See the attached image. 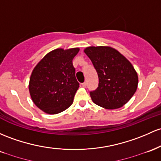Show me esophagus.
Masks as SVG:
<instances>
[{
    "label": "esophagus",
    "mask_w": 161,
    "mask_h": 161,
    "mask_svg": "<svg viewBox=\"0 0 161 161\" xmlns=\"http://www.w3.org/2000/svg\"><path fill=\"white\" fill-rule=\"evenodd\" d=\"M86 86H87V82H83V83H82V87L86 88Z\"/></svg>",
    "instance_id": "1"
}]
</instances>
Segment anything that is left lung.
Returning <instances> with one entry per match:
<instances>
[{
	"label": "left lung",
	"instance_id": "8db88e82",
	"mask_svg": "<svg viewBox=\"0 0 161 161\" xmlns=\"http://www.w3.org/2000/svg\"><path fill=\"white\" fill-rule=\"evenodd\" d=\"M85 53L91 59L98 76V86L90 92L95 104L105 109L122 107L137 90L138 76L135 68L117 49L89 47Z\"/></svg>",
	"mask_w": 161,
	"mask_h": 161
}]
</instances>
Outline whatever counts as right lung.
<instances>
[{"mask_svg": "<svg viewBox=\"0 0 161 161\" xmlns=\"http://www.w3.org/2000/svg\"><path fill=\"white\" fill-rule=\"evenodd\" d=\"M79 48L56 49L46 55L32 72L29 82L33 103L47 114L63 112L73 102L79 83L72 59Z\"/></svg>", "mask_w": 161, "mask_h": 161, "instance_id": "add662e5", "label": "right lung"}]
</instances>
